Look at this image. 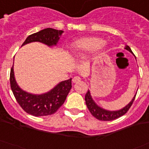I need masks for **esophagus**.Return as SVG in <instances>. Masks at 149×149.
I'll return each mask as SVG.
<instances>
[{
  "mask_svg": "<svg viewBox=\"0 0 149 149\" xmlns=\"http://www.w3.org/2000/svg\"><path fill=\"white\" fill-rule=\"evenodd\" d=\"M81 81V77H78V76H76V77H73V79H72V82L73 83H77V82L80 81Z\"/></svg>",
  "mask_w": 149,
  "mask_h": 149,
  "instance_id": "34e87169",
  "label": "esophagus"
}]
</instances>
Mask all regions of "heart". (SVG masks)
<instances>
[{"mask_svg":"<svg viewBox=\"0 0 149 149\" xmlns=\"http://www.w3.org/2000/svg\"><path fill=\"white\" fill-rule=\"evenodd\" d=\"M104 44V40L98 37L82 38L74 42L72 45L71 50L73 53L81 52L92 51L101 48Z\"/></svg>","mask_w":149,"mask_h":149,"instance_id":"obj_1","label":"heart"}]
</instances>
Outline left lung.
<instances>
[{"instance_id": "obj_1", "label": "left lung", "mask_w": 149, "mask_h": 149, "mask_svg": "<svg viewBox=\"0 0 149 149\" xmlns=\"http://www.w3.org/2000/svg\"><path fill=\"white\" fill-rule=\"evenodd\" d=\"M125 49L132 53V50H131V49H130L129 45H126ZM136 94L135 95L133 99L132 100V101L130 102L127 106H126L125 107L121 109V110H116V111H109V110H106L104 109H103V108L98 107L95 104V102L93 100V99H92L89 91H88L87 94H85V102L86 105L88 107L89 111L91 112L92 116H94L96 119L101 120V121H110V120H116L117 118L123 116L124 114H126L128 110H130V108L131 107L134 100L136 98Z\"/></svg>"}]
</instances>
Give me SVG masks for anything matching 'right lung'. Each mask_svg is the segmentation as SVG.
<instances>
[{"label":"right lung","instance_id":"right-lung-1","mask_svg":"<svg viewBox=\"0 0 149 149\" xmlns=\"http://www.w3.org/2000/svg\"><path fill=\"white\" fill-rule=\"evenodd\" d=\"M62 33V30L52 28L44 29L38 33L29 35L22 45L33 42H40L49 46L56 45ZM10 83L17 103L24 111L34 116H49L55 113L65 101L68 94L72 88V78H70L60 82L46 94L40 95L29 94L23 91L17 85L13 74V66L10 69Z\"/></svg>","mask_w":149,"mask_h":149}]
</instances>
